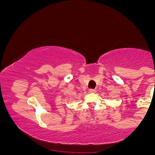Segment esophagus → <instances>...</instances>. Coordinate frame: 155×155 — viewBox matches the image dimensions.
Wrapping results in <instances>:
<instances>
[{"instance_id": "34e87169", "label": "esophagus", "mask_w": 155, "mask_h": 155, "mask_svg": "<svg viewBox=\"0 0 155 155\" xmlns=\"http://www.w3.org/2000/svg\"><path fill=\"white\" fill-rule=\"evenodd\" d=\"M89 92H90L91 93H94L96 92V91H95V89H92V88H91V89H89Z\"/></svg>"}]
</instances>
